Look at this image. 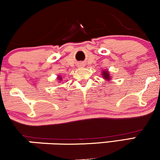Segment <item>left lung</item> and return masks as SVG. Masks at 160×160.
Instances as JSON below:
<instances>
[{"instance_id":"left-lung-1","label":"left lung","mask_w":160,"mask_h":160,"mask_svg":"<svg viewBox=\"0 0 160 160\" xmlns=\"http://www.w3.org/2000/svg\"><path fill=\"white\" fill-rule=\"evenodd\" d=\"M102 78L104 79V80H106L107 82H110L111 80V75L109 74V72H108V70H103L102 72Z\"/></svg>"}]
</instances>
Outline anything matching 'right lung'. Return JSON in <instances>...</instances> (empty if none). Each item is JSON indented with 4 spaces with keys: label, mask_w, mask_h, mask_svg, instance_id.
Returning <instances> with one entry per match:
<instances>
[{
    "label": "right lung",
    "mask_w": 160,
    "mask_h": 160,
    "mask_svg": "<svg viewBox=\"0 0 160 160\" xmlns=\"http://www.w3.org/2000/svg\"><path fill=\"white\" fill-rule=\"evenodd\" d=\"M57 80H58V82H60V81H62V77L60 76V75H58V77H57Z\"/></svg>",
    "instance_id": "add662e5"
}]
</instances>
